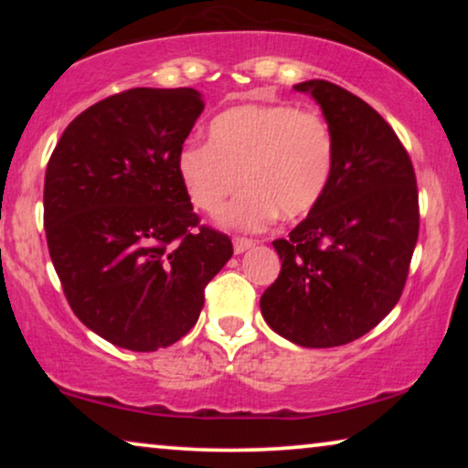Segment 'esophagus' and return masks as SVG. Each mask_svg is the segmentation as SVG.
Instances as JSON below:
<instances>
[{"label": "esophagus", "mask_w": 468, "mask_h": 468, "mask_svg": "<svg viewBox=\"0 0 468 468\" xmlns=\"http://www.w3.org/2000/svg\"><path fill=\"white\" fill-rule=\"evenodd\" d=\"M253 245H255V242L249 240V239H236L234 240V253L242 255L245 251H249V249H251Z\"/></svg>", "instance_id": "obj_1"}]
</instances>
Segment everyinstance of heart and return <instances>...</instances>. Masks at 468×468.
Instances as JSON below:
<instances>
[{
	"label": "heart",
	"instance_id": "obj_1",
	"mask_svg": "<svg viewBox=\"0 0 468 468\" xmlns=\"http://www.w3.org/2000/svg\"><path fill=\"white\" fill-rule=\"evenodd\" d=\"M335 159L330 127L313 111L290 104L234 106L210 121L208 143H187L176 155V172L196 208L215 215L239 189L219 223L260 232L281 213L296 219L309 213L328 187Z\"/></svg>",
	"mask_w": 468,
	"mask_h": 468
}]
</instances>
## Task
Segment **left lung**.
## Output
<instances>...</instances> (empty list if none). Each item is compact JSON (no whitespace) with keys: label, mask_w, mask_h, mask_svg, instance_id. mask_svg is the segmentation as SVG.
Returning <instances> with one entry per match:
<instances>
[{"label":"left lung","mask_w":468,"mask_h":468,"mask_svg":"<svg viewBox=\"0 0 468 468\" xmlns=\"http://www.w3.org/2000/svg\"><path fill=\"white\" fill-rule=\"evenodd\" d=\"M293 91L322 108L335 159L306 219L272 242L283 264L260 309L300 347H338L399 303L418 242V187L399 136L367 101L328 80L298 82Z\"/></svg>","instance_id":"1"}]
</instances>
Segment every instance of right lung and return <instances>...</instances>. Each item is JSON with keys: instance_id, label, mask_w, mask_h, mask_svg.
I'll return each instance as SVG.
<instances>
[{"instance_id": "obj_1", "label": "right lung", "mask_w": 468, "mask_h": 468, "mask_svg": "<svg viewBox=\"0 0 468 468\" xmlns=\"http://www.w3.org/2000/svg\"><path fill=\"white\" fill-rule=\"evenodd\" d=\"M204 111L196 89H130L80 112L44 176L48 253L74 315L130 351L194 328L204 287L232 258L197 228L176 155Z\"/></svg>"}]
</instances>
